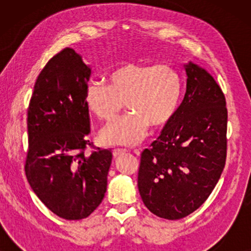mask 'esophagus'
Segmentation results:
<instances>
[{
  "label": "esophagus",
  "mask_w": 251,
  "mask_h": 251,
  "mask_svg": "<svg viewBox=\"0 0 251 251\" xmlns=\"http://www.w3.org/2000/svg\"><path fill=\"white\" fill-rule=\"evenodd\" d=\"M126 150H113V156L114 157H119L120 155H122V154H126Z\"/></svg>",
  "instance_id": "esophagus-1"
}]
</instances>
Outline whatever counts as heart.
Returning <instances> with one entry per match:
<instances>
[{"label":"heart","instance_id":"heart-1","mask_svg":"<svg viewBox=\"0 0 251 251\" xmlns=\"http://www.w3.org/2000/svg\"><path fill=\"white\" fill-rule=\"evenodd\" d=\"M85 104L99 119L111 122L125 108L130 114L101 130L107 145L133 146L145 138L150 126L168 125L183 98V78L170 65L126 64L108 76V85L92 82L85 89Z\"/></svg>","mask_w":251,"mask_h":251}]
</instances>
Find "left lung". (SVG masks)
I'll use <instances>...</instances> for the list:
<instances>
[{
    "mask_svg": "<svg viewBox=\"0 0 251 251\" xmlns=\"http://www.w3.org/2000/svg\"><path fill=\"white\" fill-rule=\"evenodd\" d=\"M184 100L159 138L140 155L138 190L144 204L176 221L200 208L224 170L227 108L222 89L207 71L186 65Z\"/></svg>",
    "mask_w": 251,
    "mask_h": 251,
    "instance_id": "1",
    "label": "left lung"
}]
</instances>
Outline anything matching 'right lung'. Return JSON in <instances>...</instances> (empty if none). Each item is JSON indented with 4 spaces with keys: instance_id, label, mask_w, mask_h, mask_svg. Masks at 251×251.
Here are the masks:
<instances>
[{
    "instance_id": "obj_1",
    "label": "right lung",
    "mask_w": 251,
    "mask_h": 251,
    "mask_svg": "<svg viewBox=\"0 0 251 251\" xmlns=\"http://www.w3.org/2000/svg\"><path fill=\"white\" fill-rule=\"evenodd\" d=\"M90 76L80 54L66 48L41 71L27 109L26 178L44 205L68 221L87 218L101 203L112 162L111 150L88 140Z\"/></svg>"
}]
</instances>
